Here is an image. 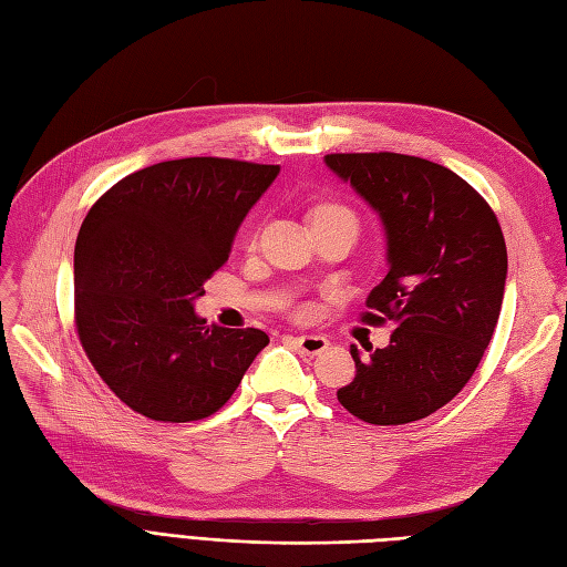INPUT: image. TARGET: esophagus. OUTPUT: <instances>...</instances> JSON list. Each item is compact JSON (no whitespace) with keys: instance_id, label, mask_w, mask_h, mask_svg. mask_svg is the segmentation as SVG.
Wrapping results in <instances>:
<instances>
[{"instance_id":"esophagus-1","label":"esophagus","mask_w":567,"mask_h":567,"mask_svg":"<svg viewBox=\"0 0 567 567\" xmlns=\"http://www.w3.org/2000/svg\"><path fill=\"white\" fill-rule=\"evenodd\" d=\"M293 342H296V348L307 357H317L326 348H329V338L326 336H296Z\"/></svg>"}]
</instances>
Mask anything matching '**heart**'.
<instances>
[{"label":"heart","mask_w":567,"mask_h":567,"mask_svg":"<svg viewBox=\"0 0 567 567\" xmlns=\"http://www.w3.org/2000/svg\"><path fill=\"white\" fill-rule=\"evenodd\" d=\"M317 213H348V210H342V208H333V205H326V208H319Z\"/></svg>","instance_id":"heart-1"}]
</instances>
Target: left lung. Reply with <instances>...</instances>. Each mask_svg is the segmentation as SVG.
I'll use <instances>...</instances> for the list:
<instances>
[{
  "label": "left lung",
  "mask_w": 567,
  "mask_h": 567,
  "mask_svg": "<svg viewBox=\"0 0 567 567\" xmlns=\"http://www.w3.org/2000/svg\"><path fill=\"white\" fill-rule=\"evenodd\" d=\"M323 163L381 219L388 274L367 319L394 326L388 348L350 346L357 373L338 402L373 425L431 416L471 381L499 321V221L468 182L425 158L331 153Z\"/></svg>",
  "instance_id": "left-lung-1"
}]
</instances>
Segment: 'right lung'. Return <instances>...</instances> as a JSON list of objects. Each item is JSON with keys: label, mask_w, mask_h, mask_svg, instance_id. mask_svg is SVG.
I'll use <instances>...</instances> for the list:
<instances>
[{"label": "right lung", "mask_w": 567, "mask_h": 567, "mask_svg": "<svg viewBox=\"0 0 567 567\" xmlns=\"http://www.w3.org/2000/svg\"><path fill=\"white\" fill-rule=\"evenodd\" d=\"M279 169L165 161L120 179L84 217L75 244L80 342L104 383L146 419L215 414L267 348L265 331L208 323L194 302Z\"/></svg>", "instance_id": "right-lung-1"}]
</instances>
